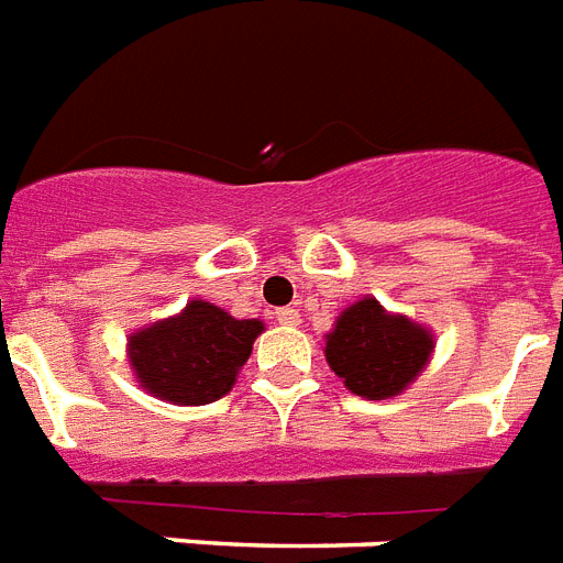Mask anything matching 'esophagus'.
Wrapping results in <instances>:
<instances>
[{
    "mask_svg": "<svg viewBox=\"0 0 563 563\" xmlns=\"http://www.w3.org/2000/svg\"><path fill=\"white\" fill-rule=\"evenodd\" d=\"M276 322H278V325H287V328L299 325V310H296V308H278L276 310Z\"/></svg>",
    "mask_w": 563,
    "mask_h": 563,
    "instance_id": "obj_1",
    "label": "esophagus"
}]
</instances>
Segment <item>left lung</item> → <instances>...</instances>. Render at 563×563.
Here are the masks:
<instances>
[{
    "label": "left lung",
    "mask_w": 563,
    "mask_h": 563,
    "mask_svg": "<svg viewBox=\"0 0 563 563\" xmlns=\"http://www.w3.org/2000/svg\"><path fill=\"white\" fill-rule=\"evenodd\" d=\"M325 360L354 395L368 401L407 389L433 352V336L407 317L386 313L375 299L343 310L325 336Z\"/></svg>",
    "instance_id": "obj_1"
}]
</instances>
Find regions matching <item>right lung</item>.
<instances>
[{
  "instance_id": "add662e5",
  "label": "right lung",
  "mask_w": 563,
  "mask_h": 563,
  "mask_svg": "<svg viewBox=\"0 0 563 563\" xmlns=\"http://www.w3.org/2000/svg\"><path fill=\"white\" fill-rule=\"evenodd\" d=\"M264 331L258 319H235L197 299L179 317L130 336V366L156 398L200 407L235 386L238 368Z\"/></svg>"
}]
</instances>
